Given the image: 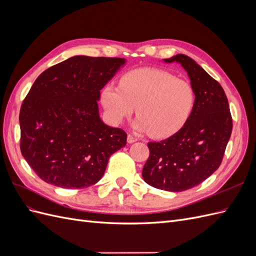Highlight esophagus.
<instances>
[{"label": "esophagus", "mask_w": 256, "mask_h": 256, "mask_svg": "<svg viewBox=\"0 0 256 256\" xmlns=\"http://www.w3.org/2000/svg\"><path fill=\"white\" fill-rule=\"evenodd\" d=\"M138 140V138L136 136H134V134H128V136H127V142H128V143H134V142H136Z\"/></svg>", "instance_id": "obj_1"}]
</instances>
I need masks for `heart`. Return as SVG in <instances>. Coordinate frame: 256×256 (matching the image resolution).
I'll return each mask as SVG.
<instances>
[{
	"instance_id": "heart-1",
	"label": "heart",
	"mask_w": 256,
	"mask_h": 256,
	"mask_svg": "<svg viewBox=\"0 0 256 256\" xmlns=\"http://www.w3.org/2000/svg\"><path fill=\"white\" fill-rule=\"evenodd\" d=\"M196 94L192 85L166 70L134 69L122 76L120 86L106 84L102 102L108 118L118 125L134 113L136 129L164 138L180 131L190 118Z\"/></svg>"
}]
</instances>
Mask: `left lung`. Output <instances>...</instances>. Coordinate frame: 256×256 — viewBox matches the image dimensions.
Wrapping results in <instances>:
<instances>
[{"instance_id": "obj_1", "label": "left lung", "mask_w": 256, "mask_h": 256, "mask_svg": "<svg viewBox=\"0 0 256 256\" xmlns=\"http://www.w3.org/2000/svg\"><path fill=\"white\" fill-rule=\"evenodd\" d=\"M188 72L194 90V106L184 126L160 142H150L143 180L157 189L180 192L196 187L220 166L233 122L221 85L184 54L166 58Z\"/></svg>"}]
</instances>
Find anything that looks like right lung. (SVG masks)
Masks as SVG:
<instances>
[{"label":"right lung","mask_w":256,"mask_h":256,"mask_svg":"<svg viewBox=\"0 0 256 256\" xmlns=\"http://www.w3.org/2000/svg\"><path fill=\"white\" fill-rule=\"evenodd\" d=\"M125 58L78 56L44 70L23 100L20 150L46 182L82 189L100 180L127 134L100 120V90Z\"/></svg>","instance_id":"right-lung-1"}]
</instances>
